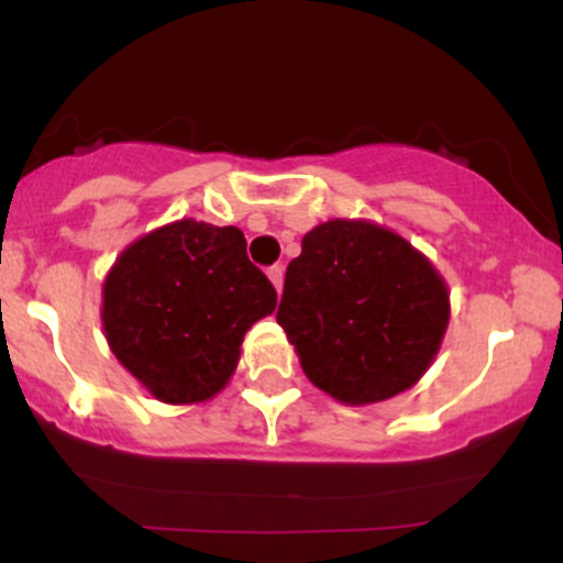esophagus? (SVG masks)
I'll list each match as a JSON object with an SVG mask.
<instances>
[{"instance_id": "34e87169", "label": "esophagus", "mask_w": 563, "mask_h": 563, "mask_svg": "<svg viewBox=\"0 0 563 563\" xmlns=\"http://www.w3.org/2000/svg\"><path fill=\"white\" fill-rule=\"evenodd\" d=\"M267 275H269V280H273L277 294H280L283 290V264H273V267L267 269Z\"/></svg>"}]
</instances>
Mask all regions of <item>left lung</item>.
<instances>
[{"label": "left lung", "instance_id": "left-lung-1", "mask_svg": "<svg viewBox=\"0 0 563 563\" xmlns=\"http://www.w3.org/2000/svg\"><path fill=\"white\" fill-rule=\"evenodd\" d=\"M448 320V283L434 264L365 219L309 230L277 307L307 378L346 405L384 402L418 384Z\"/></svg>", "mask_w": 563, "mask_h": 563}]
</instances>
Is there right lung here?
I'll return each mask as SVG.
<instances>
[{
    "instance_id": "obj_1",
    "label": "right lung",
    "mask_w": 563,
    "mask_h": 563,
    "mask_svg": "<svg viewBox=\"0 0 563 563\" xmlns=\"http://www.w3.org/2000/svg\"><path fill=\"white\" fill-rule=\"evenodd\" d=\"M275 307L273 283L249 262L243 232L196 219L134 241L102 286L108 346L169 405L206 402L222 391L245 331Z\"/></svg>"
}]
</instances>
